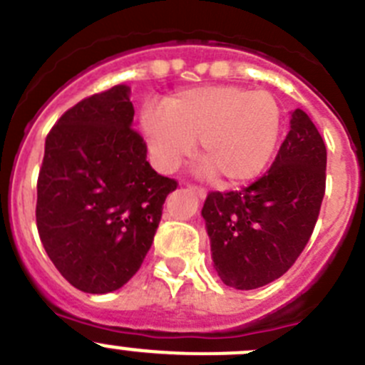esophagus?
I'll return each instance as SVG.
<instances>
[{"instance_id":"1","label":"esophagus","mask_w":365,"mask_h":365,"mask_svg":"<svg viewBox=\"0 0 365 365\" xmlns=\"http://www.w3.org/2000/svg\"><path fill=\"white\" fill-rule=\"evenodd\" d=\"M189 190H190V192H194V194H196V196L200 197V200H205V197H207V190H205V189H201V187H196V185H189Z\"/></svg>"}]
</instances>
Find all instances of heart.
Returning <instances> with one entry per match:
<instances>
[{"instance_id":"b5f03b06","label":"heart","mask_w":365,"mask_h":365,"mask_svg":"<svg viewBox=\"0 0 365 365\" xmlns=\"http://www.w3.org/2000/svg\"><path fill=\"white\" fill-rule=\"evenodd\" d=\"M143 126L164 169L175 168L200 140L207 171L221 183H240L267 165L280 133V108L265 91L210 85L169 98L164 112L148 110Z\"/></svg>"}]
</instances>
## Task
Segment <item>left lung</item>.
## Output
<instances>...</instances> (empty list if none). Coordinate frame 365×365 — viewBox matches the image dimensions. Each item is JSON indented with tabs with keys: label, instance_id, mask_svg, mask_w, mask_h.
<instances>
[{
	"label": "left lung",
	"instance_id": "left-lung-1",
	"mask_svg": "<svg viewBox=\"0 0 365 365\" xmlns=\"http://www.w3.org/2000/svg\"><path fill=\"white\" fill-rule=\"evenodd\" d=\"M324 182V140L296 108L269 171L246 189L210 192L205 200L201 215L222 284L251 291L287 272L312 235Z\"/></svg>",
	"mask_w": 365,
	"mask_h": 365
}]
</instances>
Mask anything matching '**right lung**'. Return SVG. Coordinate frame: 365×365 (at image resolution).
Segmentation results:
<instances>
[{"label": "right lung", "instance_id": "obj_1", "mask_svg": "<svg viewBox=\"0 0 365 365\" xmlns=\"http://www.w3.org/2000/svg\"><path fill=\"white\" fill-rule=\"evenodd\" d=\"M130 87L80 101L46 137L37 230L46 253L78 291L107 294L139 271L176 182L146 160L132 130Z\"/></svg>", "mask_w": 365, "mask_h": 365}]
</instances>
